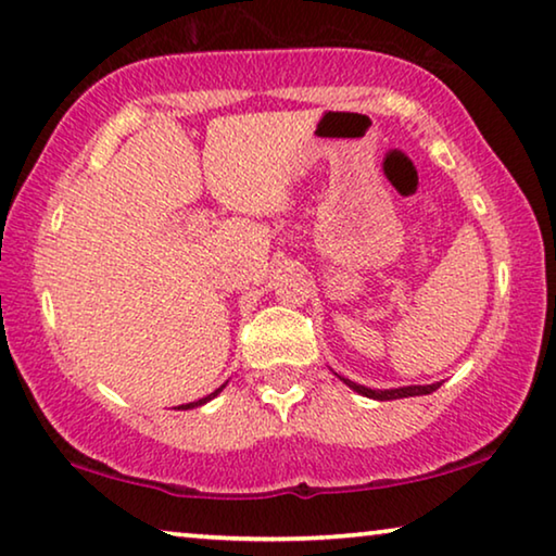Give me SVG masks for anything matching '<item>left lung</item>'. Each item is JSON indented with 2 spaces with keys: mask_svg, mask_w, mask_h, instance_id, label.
I'll list each match as a JSON object with an SVG mask.
<instances>
[{
  "mask_svg": "<svg viewBox=\"0 0 556 556\" xmlns=\"http://www.w3.org/2000/svg\"><path fill=\"white\" fill-rule=\"evenodd\" d=\"M339 379H342V382L350 389H354L357 394L369 396V400H377V402L404 400V396H419V394H432V392H437L439 387H442V382H434V384H412V387H394V389H369L364 384L352 382V379H346V377H339Z\"/></svg>",
  "mask_w": 556,
  "mask_h": 556,
  "instance_id": "1",
  "label": "left lung"
}]
</instances>
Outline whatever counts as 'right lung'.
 I'll list each match as a JSON object with an SVG mask.
<instances>
[{
	"label": "right lung",
	"mask_w": 556,
	"mask_h": 556,
	"mask_svg": "<svg viewBox=\"0 0 556 556\" xmlns=\"http://www.w3.org/2000/svg\"><path fill=\"white\" fill-rule=\"evenodd\" d=\"M227 384H222L219 389H214L212 394H206V396H202V400H197V402H189V404H181V407H174V409H194V407H202V404H206L210 400H214V396H217L222 389H225Z\"/></svg>",
	"instance_id": "add662e5"
}]
</instances>
